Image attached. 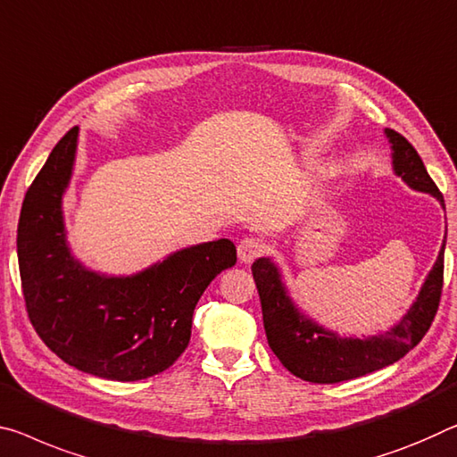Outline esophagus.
<instances>
[{
	"label": "esophagus",
	"mask_w": 457,
	"mask_h": 457,
	"mask_svg": "<svg viewBox=\"0 0 457 457\" xmlns=\"http://www.w3.org/2000/svg\"><path fill=\"white\" fill-rule=\"evenodd\" d=\"M263 253H265V243L257 237H247L238 243V259H241L243 263L255 262V259L262 257Z\"/></svg>",
	"instance_id": "obj_1"
}]
</instances>
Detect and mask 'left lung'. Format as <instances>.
Listing matches in <instances>:
<instances>
[{"mask_svg": "<svg viewBox=\"0 0 457 457\" xmlns=\"http://www.w3.org/2000/svg\"><path fill=\"white\" fill-rule=\"evenodd\" d=\"M386 137L390 138L395 151L392 153L395 171L412 189L433 194L445 208L444 194L427 173L415 146L396 130L386 129ZM444 251L445 241L437 262L420 287L417 302L403 320L386 331V335L370 337V339H341L335 333L325 331L317 322L302 317L287 298L276 265L265 257L257 259L251 265V271L262 300L263 327L271 351L287 371L314 384L355 380L398 361L419 345L437 314L441 292H444Z\"/></svg>", "mask_w": 457, "mask_h": 457, "instance_id": "left-lung-1", "label": "left lung"}]
</instances>
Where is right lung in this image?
Masks as SVG:
<instances>
[{"label":"right lung","instance_id":"add662e5","mask_svg":"<svg viewBox=\"0 0 457 457\" xmlns=\"http://www.w3.org/2000/svg\"><path fill=\"white\" fill-rule=\"evenodd\" d=\"M77 126L62 137L32 186L18 220V265L34 331L62 361L106 380L161 374L184 353L194 308L208 284L237 263L228 238L181 249L130 278H104L75 262L65 243L61 198Z\"/></svg>","mask_w":457,"mask_h":457}]
</instances>
